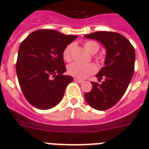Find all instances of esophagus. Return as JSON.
<instances>
[{
    "instance_id": "1",
    "label": "esophagus",
    "mask_w": 149,
    "mask_h": 149,
    "mask_svg": "<svg viewBox=\"0 0 149 149\" xmlns=\"http://www.w3.org/2000/svg\"><path fill=\"white\" fill-rule=\"evenodd\" d=\"M74 81H75V82H77V83L78 84H82V83H84V81H81V80H79V79H77V78H74Z\"/></svg>"
}]
</instances>
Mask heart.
Segmentation results:
<instances>
[{
	"mask_svg": "<svg viewBox=\"0 0 149 149\" xmlns=\"http://www.w3.org/2000/svg\"><path fill=\"white\" fill-rule=\"evenodd\" d=\"M84 48L91 54H95L100 49V44L95 40H88L84 44ZM73 44H68L63 51V58L65 60L70 61L72 59V50ZM100 59V58H99ZM96 72V67L93 64H82L80 62H72L68 66V72L70 75L83 79Z\"/></svg>",
	"mask_w": 149,
	"mask_h": 149,
	"instance_id": "1",
	"label": "heart"
}]
</instances>
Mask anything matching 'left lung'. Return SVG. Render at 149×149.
<instances>
[{
  "instance_id": "obj_1",
  "label": "left lung",
  "mask_w": 149,
  "mask_h": 149,
  "mask_svg": "<svg viewBox=\"0 0 149 149\" xmlns=\"http://www.w3.org/2000/svg\"><path fill=\"white\" fill-rule=\"evenodd\" d=\"M84 38L100 41L106 49L105 66L96 75L102 84L91 82L85 100L93 109L103 111L114 106L125 93L134 73L135 49L124 36L112 31H97Z\"/></svg>"
}]
</instances>
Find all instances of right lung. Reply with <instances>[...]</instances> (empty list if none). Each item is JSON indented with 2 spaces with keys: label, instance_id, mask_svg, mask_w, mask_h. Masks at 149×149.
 I'll use <instances>...</instances> for the list:
<instances>
[{
  "label": "right lung",
  "instance_id": "obj_1",
  "mask_svg": "<svg viewBox=\"0 0 149 149\" xmlns=\"http://www.w3.org/2000/svg\"><path fill=\"white\" fill-rule=\"evenodd\" d=\"M55 30L33 31L22 42L18 51L16 74L19 84L29 103L39 109L59 104L73 77L64 75L65 48L77 38Z\"/></svg>",
  "mask_w": 149,
  "mask_h": 149
}]
</instances>
